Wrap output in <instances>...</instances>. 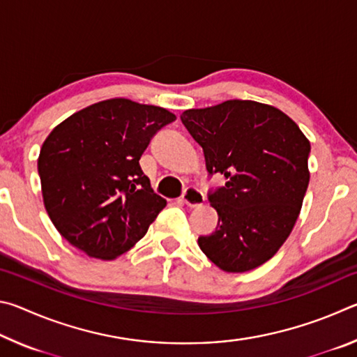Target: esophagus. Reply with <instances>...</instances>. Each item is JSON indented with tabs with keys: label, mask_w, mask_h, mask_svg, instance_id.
I'll use <instances>...</instances> for the list:
<instances>
[{
	"label": "esophagus",
	"mask_w": 357,
	"mask_h": 357,
	"mask_svg": "<svg viewBox=\"0 0 357 357\" xmlns=\"http://www.w3.org/2000/svg\"><path fill=\"white\" fill-rule=\"evenodd\" d=\"M183 203L187 204V206L190 208H197V206H202L204 203V195L200 189H197V187H187L183 193Z\"/></svg>",
	"instance_id": "1"
}]
</instances>
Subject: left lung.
Segmentation results:
<instances>
[{"label": "left lung", "instance_id": "8db88e82", "mask_svg": "<svg viewBox=\"0 0 357 357\" xmlns=\"http://www.w3.org/2000/svg\"><path fill=\"white\" fill-rule=\"evenodd\" d=\"M181 121L203 148L209 176L225 178L208 192L219 222L198 245L227 273L258 268L298 220L310 179L309 140L285 113L253 100L192 108Z\"/></svg>", "mask_w": 357, "mask_h": 357}]
</instances>
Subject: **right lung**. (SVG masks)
I'll list each match as a JSON object with an SVG mask.
<instances>
[{"mask_svg": "<svg viewBox=\"0 0 357 357\" xmlns=\"http://www.w3.org/2000/svg\"><path fill=\"white\" fill-rule=\"evenodd\" d=\"M176 119L129 99L89 105L50 132L38 172L53 225L86 255L113 259L146 234L167 202L151 189L140 157Z\"/></svg>", "mask_w": 357, "mask_h": 357, "instance_id": "1", "label": "right lung"}]
</instances>
